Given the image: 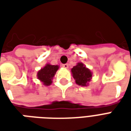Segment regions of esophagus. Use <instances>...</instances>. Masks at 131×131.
Returning <instances> with one entry per match:
<instances>
[{
	"instance_id": "1",
	"label": "esophagus",
	"mask_w": 131,
	"mask_h": 131,
	"mask_svg": "<svg viewBox=\"0 0 131 131\" xmlns=\"http://www.w3.org/2000/svg\"><path fill=\"white\" fill-rule=\"evenodd\" d=\"M62 66V67H64V68H65V69L68 68V67H69V64H63Z\"/></svg>"
}]
</instances>
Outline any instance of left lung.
<instances>
[{
  "label": "left lung",
  "instance_id": "8db88e82",
  "mask_svg": "<svg viewBox=\"0 0 131 131\" xmlns=\"http://www.w3.org/2000/svg\"><path fill=\"white\" fill-rule=\"evenodd\" d=\"M71 72L77 84L79 85L85 86L88 85V82L92 78L91 71L86 68L83 63H78L77 65L74 66L71 69Z\"/></svg>",
  "mask_w": 131,
  "mask_h": 131
}]
</instances>
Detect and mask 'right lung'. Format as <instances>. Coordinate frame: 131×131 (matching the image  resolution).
Here are the masks:
<instances>
[{
	"instance_id": "add662e5",
	"label": "right lung",
	"mask_w": 131,
	"mask_h": 131,
	"mask_svg": "<svg viewBox=\"0 0 131 131\" xmlns=\"http://www.w3.org/2000/svg\"><path fill=\"white\" fill-rule=\"evenodd\" d=\"M58 68L59 67L57 65L47 64L38 72V79L40 80L45 85H50L52 83V79Z\"/></svg>"
}]
</instances>
